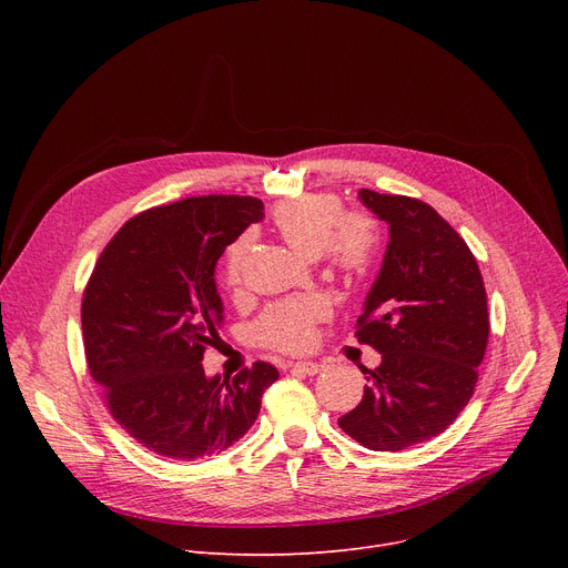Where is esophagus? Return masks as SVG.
Returning <instances> with one entry per match:
<instances>
[{
  "mask_svg": "<svg viewBox=\"0 0 568 568\" xmlns=\"http://www.w3.org/2000/svg\"><path fill=\"white\" fill-rule=\"evenodd\" d=\"M290 368L294 373H304V375H317L322 371V366L315 362H294V364H290Z\"/></svg>",
  "mask_w": 568,
  "mask_h": 568,
  "instance_id": "1",
  "label": "esophagus"
}]
</instances>
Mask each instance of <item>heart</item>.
Returning <instances> with one entry per match:
<instances>
[{"mask_svg":"<svg viewBox=\"0 0 568 568\" xmlns=\"http://www.w3.org/2000/svg\"><path fill=\"white\" fill-rule=\"evenodd\" d=\"M272 223L285 242L304 257L326 255L336 268L362 274L373 262L377 230L371 216L362 212L343 214V202L334 193H308L281 202L272 212ZM248 239L242 236L227 248L223 260V281L236 290L244 278ZM326 315L320 296L281 300L262 311L253 322L257 345L278 352H302L311 345L315 322Z\"/></svg>","mask_w":568,"mask_h":568,"instance_id":"obj_1","label":"heart"}]
</instances>
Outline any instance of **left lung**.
<instances>
[{"label":"left lung","instance_id":"left-lung-1","mask_svg":"<svg viewBox=\"0 0 568 568\" xmlns=\"http://www.w3.org/2000/svg\"><path fill=\"white\" fill-rule=\"evenodd\" d=\"M359 197L389 223L354 334L382 364L364 368V398L338 426L366 449L403 452L444 433L469 403L488 345V300L465 239L430 204L371 189Z\"/></svg>","mask_w":568,"mask_h":568}]
</instances>
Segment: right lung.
Listing matches in <instances>:
<instances>
[{
	"label": "right lung",
	"mask_w": 568,
	"mask_h": 568,
	"mask_svg": "<svg viewBox=\"0 0 568 568\" xmlns=\"http://www.w3.org/2000/svg\"><path fill=\"white\" fill-rule=\"evenodd\" d=\"M264 204L202 195L152 206L110 239L82 294L89 373L112 419L149 452L195 460L225 452L255 424L278 371L255 362L232 379L206 377L204 349L221 341L214 272Z\"/></svg>",
	"instance_id": "right-lung-1"
}]
</instances>
